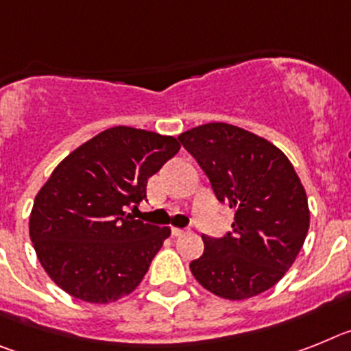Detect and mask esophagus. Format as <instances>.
<instances>
[{
  "label": "esophagus",
  "mask_w": 351,
  "mask_h": 351,
  "mask_svg": "<svg viewBox=\"0 0 351 351\" xmlns=\"http://www.w3.org/2000/svg\"><path fill=\"white\" fill-rule=\"evenodd\" d=\"M185 230H182V228H171V234L173 237H180V234H184Z\"/></svg>",
  "instance_id": "obj_1"
}]
</instances>
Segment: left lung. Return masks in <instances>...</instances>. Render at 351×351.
Masks as SVG:
<instances>
[{"label": "left lung", "instance_id": "left-lung-1", "mask_svg": "<svg viewBox=\"0 0 351 351\" xmlns=\"http://www.w3.org/2000/svg\"><path fill=\"white\" fill-rule=\"evenodd\" d=\"M178 141L208 176L221 203L234 208L233 231L203 234V256L191 272L203 288L228 300L263 293L282 279L309 230L300 178L277 146L230 123H206Z\"/></svg>", "mask_w": 351, "mask_h": 351}]
</instances>
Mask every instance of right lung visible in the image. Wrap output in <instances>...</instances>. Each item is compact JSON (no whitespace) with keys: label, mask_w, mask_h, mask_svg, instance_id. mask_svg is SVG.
<instances>
[{"label":"right lung","mask_w":351,"mask_h":351,"mask_svg":"<svg viewBox=\"0 0 351 351\" xmlns=\"http://www.w3.org/2000/svg\"><path fill=\"white\" fill-rule=\"evenodd\" d=\"M180 150L178 139L112 127L75 148L38 191L29 237L38 261L63 291L90 304L132 293L171 234L134 219L127 208Z\"/></svg>","instance_id":"add662e5"}]
</instances>
